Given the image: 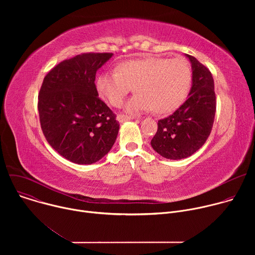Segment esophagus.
Listing matches in <instances>:
<instances>
[{
	"label": "esophagus",
	"mask_w": 255,
	"mask_h": 255,
	"mask_svg": "<svg viewBox=\"0 0 255 255\" xmlns=\"http://www.w3.org/2000/svg\"><path fill=\"white\" fill-rule=\"evenodd\" d=\"M135 119L134 117H131V116H127V115H123V114H120L117 116V120L120 122V123H123V122H126V121H129V120H133Z\"/></svg>",
	"instance_id": "34e87169"
}]
</instances>
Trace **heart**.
<instances>
[{"label":"heart","instance_id":"1","mask_svg":"<svg viewBox=\"0 0 255 255\" xmlns=\"http://www.w3.org/2000/svg\"><path fill=\"white\" fill-rule=\"evenodd\" d=\"M191 85L192 67L181 57L128 60L120 63L117 71L102 72L96 81L99 96L113 107H120L133 87L136 94L124 107L131 115L152 109L157 114L173 112L185 101Z\"/></svg>","mask_w":255,"mask_h":255}]
</instances>
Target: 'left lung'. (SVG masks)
Masks as SVG:
<instances>
[{"label": "left lung", "mask_w": 255, "mask_h": 255, "mask_svg": "<svg viewBox=\"0 0 255 255\" xmlns=\"http://www.w3.org/2000/svg\"><path fill=\"white\" fill-rule=\"evenodd\" d=\"M192 64V87L187 101L170 116L158 121L151 140L162 157L177 160L191 156L208 139L216 113V95L211 71L196 57L185 54Z\"/></svg>", "instance_id": "obj_1"}]
</instances>
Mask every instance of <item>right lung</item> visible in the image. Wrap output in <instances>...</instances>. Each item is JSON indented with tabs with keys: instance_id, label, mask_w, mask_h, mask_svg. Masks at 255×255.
Here are the masks:
<instances>
[{
	"instance_id": "add662e5",
	"label": "right lung",
	"mask_w": 255,
	"mask_h": 255,
	"mask_svg": "<svg viewBox=\"0 0 255 255\" xmlns=\"http://www.w3.org/2000/svg\"><path fill=\"white\" fill-rule=\"evenodd\" d=\"M113 53H84L63 60L43 80L38 111L43 134L67 160L92 164L111 150L120 124L100 98L96 74Z\"/></svg>"
}]
</instances>
